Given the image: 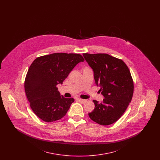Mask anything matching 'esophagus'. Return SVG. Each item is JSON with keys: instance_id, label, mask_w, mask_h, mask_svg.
I'll return each instance as SVG.
<instances>
[{"instance_id": "1", "label": "esophagus", "mask_w": 160, "mask_h": 160, "mask_svg": "<svg viewBox=\"0 0 160 160\" xmlns=\"http://www.w3.org/2000/svg\"><path fill=\"white\" fill-rule=\"evenodd\" d=\"M77 100L78 102H81V103H84V102H86V100H85V99H80V98H77Z\"/></svg>"}]
</instances>
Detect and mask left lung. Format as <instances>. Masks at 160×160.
<instances>
[{"label":"left lung","instance_id":"obj_1","mask_svg":"<svg viewBox=\"0 0 160 160\" xmlns=\"http://www.w3.org/2000/svg\"><path fill=\"white\" fill-rule=\"evenodd\" d=\"M93 69L95 84L104 98L93 100L94 110L89 113L92 121L108 125L116 122L131 102L134 84L129 69L123 61L108 54H83Z\"/></svg>","mask_w":160,"mask_h":160}]
</instances>
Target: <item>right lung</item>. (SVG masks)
I'll return each mask as SVG.
<instances>
[{
  "label": "right lung",
  "instance_id": "1",
  "mask_svg": "<svg viewBox=\"0 0 160 160\" xmlns=\"http://www.w3.org/2000/svg\"><path fill=\"white\" fill-rule=\"evenodd\" d=\"M76 53H53L37 58L31 64L24 82L32 110L45 122L62 118L74 101L61 95L57 85L62 84L77 64L84 62Z\"/></svg>",
  "mask_w": 160,
  "mask_h": 160
}]
</instances>
